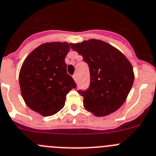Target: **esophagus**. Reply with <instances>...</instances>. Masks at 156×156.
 Segmentation results:
<instances>
[{
    "label": "esophagus",
    "instance_id": "1",
    "mask_svg": "<svg viewBox=\"0 0 156 156\" xmlns=\"http://www.w3.org/2000/svg\"><path fill=\"white\" fill-rule=\"evenodd\" d=\"M73 78H74V80H75V81L77 82V81H78V76H77L76 74L73 75Z\"/></svg>",
    "mask_w": 156,
    "mask_h": 156
}]
</instances>
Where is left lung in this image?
Instances as JSON below:
<instances>
[{"mask_svg":"<svg viewBox=\"0 0 156 156\" xmlns=\"http://www.w3.org/2000/svg\"><path fill=\"white\" fill-rule=\"evenodd\" d=\"M70 46L82 56L89 68V86L78 90L83 96L85 109L97 116L117 110L134 82L133 68L128 60L117 49L101 40H89Z\"/></svg>","mask_w":156,"mask_h":156,"instance_id":"left-lung-1","label":"left lung"}]
</instances>
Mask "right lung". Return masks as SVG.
I'll list each match as a JSON object with an SVG mask.
<instances>
[{"instance_id": "right-lung-1", "label": "right lung", "mask_w": 156, "mask_h": 156, "mask_svg": "<svg viewBox=\"0 0 156 156\" xmlns=\"http://www.w3.org/2000/svg\"><path fill=\"white\" fill-rule=\"evenodd\" d=\"M68 43H47L35 49L25 60L19 85L26 105L45 116H52L64 106L66 95L76 83L67 73Z\"/></svg>"}]
</instances>
